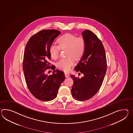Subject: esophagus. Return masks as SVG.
I'll list each match as a JSON object with an SVG mask.
<instances>
[{
	"label": "esophagus",
	"instance_id": "34e87169",
	"mask_svg": "<svg viewBox=\"0 0 133 133\" xmlns=\"http://www.w3.org/2000/svg\"><path fill=\"white\" fill-rule=\"evenodd\" d=\"M65 76L66 77H68L69 76V74L67 72H65Z\"/></svg>",
	"mask_w": 133,
	"mask_h": 133
}]
</instances>
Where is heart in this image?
Here are the masks:
<instances>
[{
  "mask_svg": "<svg viewBox=\"0 0 133 133\" xmlns=\"http://www.w3.org/2000/svg\"><path fill=\"white\" fill-rule=\"evenodd\" d=\"M59 46L52 44L49 48L51 58L54 59L58 58L60 48L67 49L66 58H62L57 63L58 68L64 71H68L75 63V58L78 59L83 56L85 50V44L82 37H76L71 34H67L61 36L58 39Z\"/></svg>",
  "mask_w": 133,
  "mask_h": 133,
  "instance_id": "b5f03b06",
  "label": "heart"
}]
</instances>
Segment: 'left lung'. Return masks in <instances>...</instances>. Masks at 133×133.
I'll list each match as a JSON object with an SVG mask.
<instances>
[{
    "mask_svg": "<svg viewBox=\"0 0 133 133\" xmlns=\"http://www.w3.org/2000/svg\"><path fill=\"white\" fill-rule=\"evenodd\" d=\"M85 44L84 52L75 67L76 71L84 74L81 78L74 75L71 93L79 101H86L93 97L99 90L107 71L105 49L101 40L94 33L86 30L82 33Z\"/></svg>",
    "mask_w": 133,
    "mask_h": 133,
    "instance_id": "left-lung-1",
    "label": "left lung"
}]
</instances>
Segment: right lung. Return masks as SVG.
I'll return each instance as SVG.
<instances>
[{
  "mask_svg": "<svg viewBox=\"0 0 133 133\" xmlns=\"http://www.w3.org/2000/svg\"><path fill=\"white\" fill-rule=\"evenodd\" d=\"M61 32L56 30H43L32 36L26 44L23 61V71L27 87L32 95L40 101H49L55 98L58 88L65 79L63 71L54 70L48 75L45 70L50 67L49 48Z\"/></svg>",
  "mask_w": 133,
  "mask_h": 133,
  "instance_id": "add662e5",
  "label": "right lung"
}]
</instances>
